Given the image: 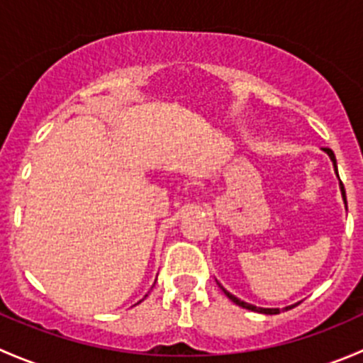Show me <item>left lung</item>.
<instances>
[{
	"label": "left lung",
	"mask_w": 363,
	"mask_h": 363,
	"mask_svg": "<svg viewBox=\"0 0 363 363\" xmlns=\"http://www.w3.org/2000/svg\"><path fill=\"white\" fill-rule=\"evenodd\" d=\"M323 151L327 152V155H328V158H330L332 164H334V170H335V174H337V161H335V155H334V152H332V149H327V147H325ZM337 177H339V174H337ZM339 188H340V195H342L344 205H346V211H347L346 191H344V186H342V182H340V179H339ZM216 283L219 284V288H221V290H223V294H225L226 296H228V298L232 300L233 303H237V306L244 307V309H247V311H255V313H262V314H279V307H258V306H252V303H247V302H244V300L237 298L235 295H232V294H230L228 290H225V288H223V284L219 283V281H216ZM296 303H298V302H296ZM296 303H294V306H286V307H284V309H286V311H288V309H291V307H295Z\"/></svg>",
	"instance_id": "obj_1"
}]
</instances>
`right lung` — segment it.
<instances>
[{"label":"right lung","instance_id":"obj_1","mask_svg":"<svg viewBox=\"0 0 363 363\" xmlns=\"http://www.w3.org/2000/svg\"><path fill=\"white\" fill-rule=\"evenodd\" d=\"M145 296H147V295H145ZM145 296H144V298H145ZM144 298H142V300H144ZM142 300H140V302H142ZM140 302H137V303H140Z\"/></svg>","mask_w":363,"mask_h":363}]
</instances>
